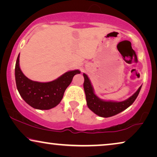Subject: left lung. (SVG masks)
Segmentation results:
<instances>
[{
  "instance_id": "left-lung-1",
  "label": "left lung",
  "mask_w": 157,
  "mask_h": 157,
  "mask_svg": "<svg viewBox=\"0 0 157 157\" xmlns=\"http://www.w3.org/2000/svg\"><path fill=\"white\" fill-rule=\"evenodd\" d=\"M83 75L84 77L83 89L86 94L87 106L94 113L101 117L107 118L112 117L127 109L136 100L141 88V86L139 87V89L131 97L123 101H106L101 99L94 94V89L89 77L85 74Z\"/></svg>"
}]
</instances>
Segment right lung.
I'll use <instances>...</instances> for the list:
<instances>
[{"mask_svg": "<svg viewBox=\"0 0 157 157\" xmlns=\"http://www.w3.org/2000/svg\"><path fill=\"white\" fill-rule=\"evenodd\" d=\"M19 56L16 60L15 77L17 89L23 99L34 109L48 110L56 106L63 98L66 88L71 83L78 70L70 71L50 82L41 83L28 78L19 66Z\"/></svg>", "mask_w": 157, "mask_h": 157, "instance_id": "add662e5", "label": "right lung"}]
</instances>
